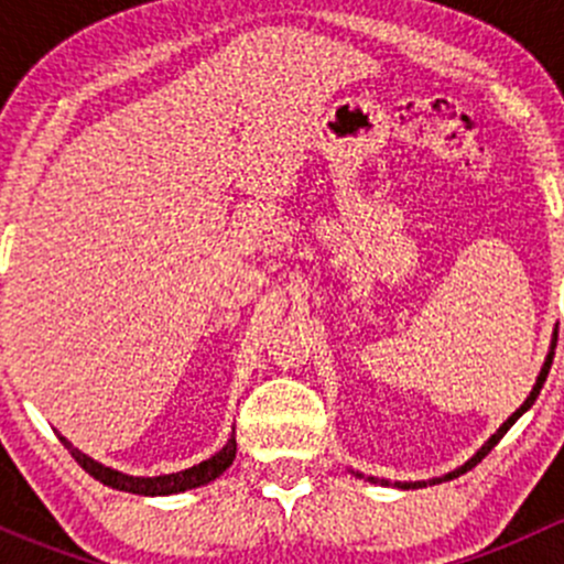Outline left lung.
Here are the masks:
<instances>
[{
	"instance_id": "obj_1",
	"label": "left lung",
	"mask_w": 564,
	"mask_h": 564,
	"mask_svg": "<svg viewBox=\"0 0 564 564\" xmlns=\"http://www.w3.org/2000/svg\"><path fill=\"white\" fill-rule=\"evenodd\" d=\"M554 349H556V333H554V338H551V346H549V355H545V360H543V368H540V373H538V379H534V384H532V392H529L527 395V401L521 403L519 409H516L513 414H510L508 420H505L502 425H499L497 429V434H491L488 436V442L486 445L480 447V451L475 453V456H471L469 460H466V464H460L458 469H453V471H447V475H442V477H431V480H395V482H390V480H384V477H371V475H362V471H355L357 477H366V480H371V482H377V486H395V488H403V491H409V488H425V486H436V482H445V480H453V477H458V475H464V471H469L471 466H477L480 464L482 458L488 456V453L494 451V445H497L499 440H502L505 434H508L510 431V425L516 423V420L521 417V414L524 412H529V409H532V403L538 401V395H540V390H543V382H545V377H549V371H551V362H554Z\"/></svg>"
}]
</instances>
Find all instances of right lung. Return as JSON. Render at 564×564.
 Instances as JSON below:
<instances>
[{"label":"right lung","mask_w":564,"mask_h":564,"mask_svg":"<svg viewBox=\"0 0 564 564\" xmlns=\"http://www.w3.org/2000/svg\"><path fill=\"white\" fill-rule=\"evenodd\" d=\"M59 442L70 451V456L82 464V469L89 471L95 480H100L108 488H117V491L141 494V497H169V494H182V491H191V488L207 486V482H213L215 477L224 475L237 456V440L235 434H231L229 442H226L215 456L202 460V464H193L182 471H172V475L135 477V475H124V471H117L111 469V466L100 464V460L89 458L87 453L73 447V442H67L65 436H59Z\"/></svg>","instance_id":"add662e5"}]
</instances>
